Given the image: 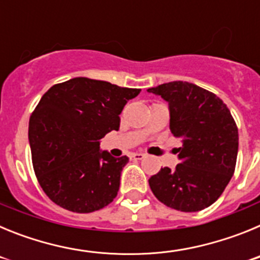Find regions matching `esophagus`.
Wrapping results in <instances>:
<instances>
[{"instance_id":"34e87169","label":"esophagus","mask_w":260,"mask_h":260,"mask_svg":"<svg viewBox=\"0 0 260 260\" xmlns=\"http://www.w3.org/2000/svg\"><path fill=\"white\" fill-rule=\"evenodd\" d=\"M146 157V155L142 152H135V153H132V156H130V158L132 160H143V158Z\"/></svg>"}]
</instances>
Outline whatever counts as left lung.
Segmentation results:
<instances>
[{"instance_id": "left-lung-1", "label": "left lung", "mask_w": 260, "mask_h": 260, "mask_svg": "<svg viewBox=\"0 0 260 260\" xmlns=\"http://www.w3.org/2000/svg\"><path fill=\"white\" fill-rule=\"evenodd\" d=\"M169 104L171 132L182 141L176 169L161 168L148 180L168 207L197 212L219 199L236 169L238 128L220 98L197 84L176 80L147 89Z\"/></svg>"}]
</instances>
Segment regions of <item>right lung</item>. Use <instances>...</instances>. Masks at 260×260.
I'll return each instance as SVG.
<instances>
[{"label": "right lung", "instance_id": "right-lung-1", "mask_svg": "<svg viewBox=\"0 0 260 260\" xmlns=\"http://www.w3.org/2000/svg\"><path fill=\"white\" fill-rule=\"evenodd\" d=\"M141 89L73 78L40 99L28 125L32 165L52 202L77 213L113 202L128 157L100 150V139L119 128V114Z\"/></svg>", "mask_w": 260, "mask_h": 260}]
</instances>
